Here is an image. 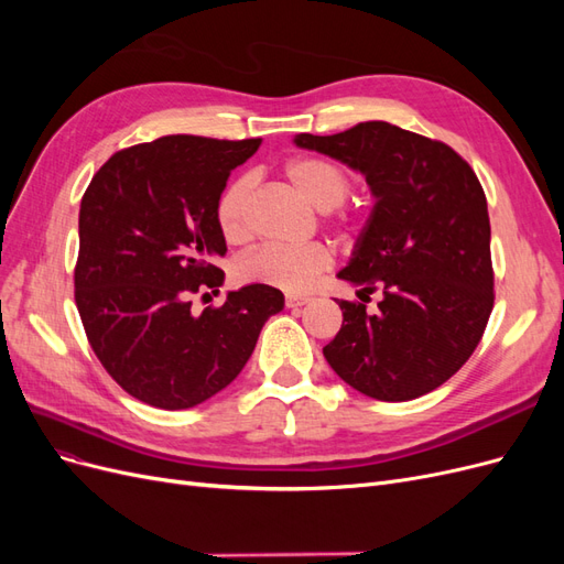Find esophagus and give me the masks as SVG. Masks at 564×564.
<instances>
[{
	"mask_svg": "<svg viewBox=\"0 0 564 564\" xmlns=\"http://www.w3.org/2000/svg\"><path fill=\"white\" fill-rule=\"evenodd\" d=\"M308 296H299V294H286V308H301V305L308 303Z\"/></svg>",
	"mask_w": 564,
	"mask_h": 564,
	"instance_id": "34e87169",
	"label": "esophagus"
}]
</instances>
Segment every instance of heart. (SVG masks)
Here are the masks:
<instances>
[{
    "label": "heart",
    "mask_w": 564,
    "mask_h": 564,
    "mask_svg": "<svg viewBox=\"0 0 564 564\" xmlns=\"http://www.w3.org/2000/svg\"><path fill=\"white\" fill-rule=\"evenodd\" d=\"M284 178L317 212H332L346 199L350 178L336 162L303 155L284 164ZM251 176H240L226 185L216 202L220 235L230 245H242L251 235ZM332 265V251L322 245L263 247L237 265V278L249 284L278 286L284 292H303Z\"/></svg>",
    "instance_id": "1"
}]
</instances>
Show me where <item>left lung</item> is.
<instances>
[{
	"instance_id": "obj_1",
	"label": "left lung",
	"mask_w": 564,
	"mask_h": 564,
	"mask_svg": "<svg viewBox=\"0 0 564 564\" xmlns=\"http://www.w3.org/2000/svg\"><path fill=\"white\" fill-rule=\"evenodd\" d=\"M296 148L362 174L373 207L338 280L381 289L379 311L338 301L344 324L322 348L362 395L406 402L452 379L480 344L494 308L489 214L464 158L388 122L334 135H294Z\"/></svg>"
}]
</instances>
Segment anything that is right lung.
<instances>
[{
	"instance_id": "1",
	"label": "right lung",
	"mask_w": 564,
	"mask_h": 564,
	"mask_svg": "<svg viewBox=\"0 0 564 564\" xmlns=\"http://www.w3.org/2000/svg\"><path fill=\"white\" fill-rule=\"evenodd\" d=\"M261 139L162 135L119 150L98 169L79 207L75 301L110 377L150 406L191 409L235 381L268 317L284 308L275 286L247 284L220 308L193 311L218 289L226 237L216 202Z\"/></svg>"
}]
</instances>
